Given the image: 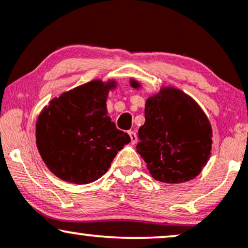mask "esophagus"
<instances>
[{
    "instance_id": "esophagus-1",
    "label": "esophagus",
    "mask_w": 248,
    "mask_h": 248,
    "mask_svg": "<svg viewBox=\"0 0 248 248\" xmlns=\"http://www.w3.org/2000/svg\"><path fill=\"white\" fill-rule=\"evenodd\" d=\"M128 135H130V140H131V144H135L138 142V135L135 132L130 131L128 132Z\"/></svg>"
}]
</instances>
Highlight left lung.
Returning a JSON list of instances; mask_svg holds the SVG:
<instances>
[{"instance_id":"obj_1","label":"left lung","mask_w":248,"mask_h":248,"mask_svg":"<svg viewBox=\"0 0 248 248\" xmlns=\"http://www.w3.org/2000/svg\"><path fill=\"white\" fill-rule=\"evenodd\" d=\"M131 87L141 83L131 79ZM145 122L139 128L137 151L155 181L179 184L196 177L212 149V127L198 103L172 87H161L149 97Z\"/></svg>"}]
</instances>
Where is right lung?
I'll use <instances>...</instances> for the list:
<instances>
[{"label": "right lung", "mask_w": 248, "mask_h": 248, "mask_svg": "<svg viewBox=\"0 0 248 248\" xmlns=\"http://www.w3.org/2000/svg\"><path fill=\"white\" fill-rule=\"evenodd\" d=\"M115 80H93L44 107L36 123V144L54 175L74 184H89L106 174L130 137L108 116V93Z\"/></svg>", "instance_id": "obj_1"}]
</instances>
